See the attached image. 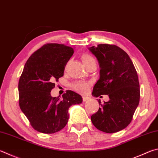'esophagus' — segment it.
I'll return each mask as SVG.
<instances>
[{"label": "esophagus", "instance_id": "esophagus-1", "mask_svg": "<svg viewBox=\"0 0 158 158\" xmlns=\"http://www.w3.org/2000/svg\"><path fill=\"white\" fill-rule=\"evenodd\" d=\"M82 98H83V101H84V102H86L87 100L89 99V97H88L86 96H84L82 97Z\"/></svg>", "mask_w": 158, "mask_h": 158}]
</instances>
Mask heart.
<instances>
[{"label":"heart","instance_id":"1","mask_svg":"<svg viewBox=\"0 0 158 158\" xmlns=\"http://www.w3.org/2000/svg\"><path fill=\"white\" fill-rule=\"evenodd\" d=\"M81 59L84 65H86L92 61H95V59H94V57L88 54H84V55H82ZM89 85H90V84L88 82L79 81L74 83L73 84V88L74 89H75L77 91L79 92V93H84L88 90Z\"/></svg>","mask_w":158,"mask_h":158}]
</instances>
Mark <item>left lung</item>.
Segmentation results:
<instances>
[{"instance_id":"left-lung-1","label":"left lung","mask_w":158,"mask_h":158,"mask_svg":"<svg viewBox=\"0 0 158 158\" xmlns=\"http://www.w3.org/2000/svg\"><path fill=\"white\" fill-rule=\"evenodd\" d=\"M88 49L98 60L100 68L99 79L92 94L109 97L104 104L98 101L102 107L91 116V121L99 131L116 133L130 124L139 105L138 76L128 54L116 45L99 44Z\"/></svg>"}]
</instances>
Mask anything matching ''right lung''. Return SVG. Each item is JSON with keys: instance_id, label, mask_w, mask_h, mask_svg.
Returning <instances> with one entry per match:
<instances>
[{"instance_id": "add662e5", "label": "right lung", "mask_w": 158, "mask_h": 158, "mask_svg": "<svg viewBox=\"0 0 158 158\" xmlns=\"http://www.w3.org/2000/svg\"><path fill=\"white\" fill-rule=\"evenodd\" d=\"M73 53L71 47L48 44L25 63L19 82V106L31 127L40 133L61 131L67 124L69 108L83 102L81 96L72 90H67L61 98L50 94Z\"/></svg>"}]
</instances>
